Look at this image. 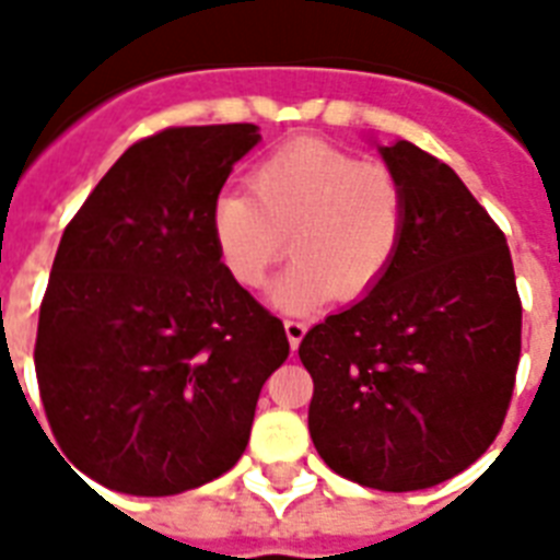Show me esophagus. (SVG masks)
I'll use <instances>...</instances> for the list:
<instances>
[{
	"mask_svg": "<svg viewBox=\"0 0 560 560\" xmlns=\"http://www.w3.org/2000/svg\"><path fill=\"white\" fill-rule=\"evenodd\" d=\"M284 332H288L290 347H293V350H295V347L302 345L304 332H307V324L299 322V318H284Z\"/></svg>",
	"mask_w": 560,
	"mask_h": 560,
	"instance_id": "34e87169",
	"label": "esophagus"
}]
</instances>
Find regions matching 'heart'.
<instances>
[{"label":"heart","instance_id":"heart-1","mask_svg":"<svg viewBox=\"0 0 560 560\" xmlns=\"http://www.w3.org/2000/svg\"><path fill=\"white\" fill-rule=\"evenodd\" d=\"M224 270L261 288L290 247L272 302H352L387 276L407 236V190L384 167L322 139H295L253 167L250 192H222L210 215Z\"/></svg>","mask_w":560,"mask_h":560}]
</instances>
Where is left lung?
Here are the masks:
<instances>
[{
  "instance_id": "left-lung-1",
  "label": "left lung",
  "mask_w": 560,
  "mask_h": 560,
  "mask_svg": "<svg viewBox=\"0 0 560 560\" xmlns=\"http://www.w3.org/2000/svg\"><path fill=\"white\" fill-rule=\"evenodd\" d=\"M407 190L401 253L361 302L302 338L310 435L361 487L427 490L478 462L510 407L521 299L510 247L450 164L382 148Z\"/></svg>"
}]
</instances>
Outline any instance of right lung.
<instances>
[{
  "label": "right lung",
  "instance_id": "obj_1",
  "mask_svg": "<svg viewBox=\"0 0 560 560\" xmlns=\"http://www.w3.org/2000/svg\"><path fill=\"white\" fill-rule=\"evenodd\" d=\"M256 125L167 128L130 144L65 228L36 330L45 416L107 490L176 495L228 472L284 324L224 270L210 215Z\"/></svg>",
  "mask_w": 560,
  "mask_h": 560
}]
</instances>
